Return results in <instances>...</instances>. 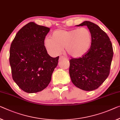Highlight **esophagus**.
<instances>
[{
    "label": "esophagus",
    "instance_id": "obj_1",
    "mask_svg": "<svg viewBox=\"0 0 120 120\" xmlns=\"http://www.w3.org/2000/svg\"><path fill=\"white\" fill-rule=\"evenodd\" d=\"M65 58H64L63 56H60V58H59V61H61V60H63V59H65Z\"/></svg>",
    "mask_w": 120,
    "mask_h": 120
}]
</instances>
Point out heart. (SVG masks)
<instances>
[{
    "label": "heart",
    "mask_w": 120,
    "mask_h": 120,
    "mask_svg": "<svg viewBox=\"0 0 120 120\" xmlns=\"http://www.w3.org/2000/svg\"><path fill=\"white\" fill-rule=\"evenodd\" d=\"M92 42V35L86 28L53 32L52 36L44 39V46L52 56L60 54L64 48L65 52L74 58L82 56L88 52Z\"/></svg>",
    "instance_id": "heart-1"
}]
</instances>
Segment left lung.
Returning <instances> with one entry per match:
<instances>
[{
    "instance_id": "8db88e82",
    "label": "left lung",
    "mask_w": 120,
    "mask_h": 120,
    "mask_svg": "<svg viewBox=\"0 0 120 120\" xmlns=\"http://www.w3.org/2000/svg\"><path fill=\"white\" fill-rule=\"evenodd\" d=\"M83 26H87L92 33V45L82 57L69 61V72L76 87L91 91L99 88L108 78L113 49L109 38L99 26L89 21L76 25Z\"/></svg>"
}]
</instances>
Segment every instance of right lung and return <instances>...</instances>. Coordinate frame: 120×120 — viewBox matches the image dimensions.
<instances>
[{"label": "right lung", "mask_w": 120, "mask_h": 120, "mask_svg": "<svg viewBox=\"0 0 120 120\" xmlns=\"http://www.w3.org/2000/svg\"><path fill=\"white\" fill-rule=\"evenodd\" d=\"M50 28L30 22L16 34L10 50L12 78L20 88L28 93L42 90L51 80L59 56L52 58L44 46Z\"/></svg>", "instance_id": "obj_1"}]
</instances>
